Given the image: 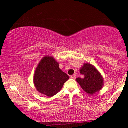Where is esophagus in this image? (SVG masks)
I'll return each instance as SVG.
<instances>
[{
	"mask_svg": "<svg viewBox=\"0 0 128 128\" xmlns=\"http://www.w3.org/2000/svg\"><path fill=\"white\" fill-rule=\"evenodd\" d=\"M71 78L73 79H75L76 78V74H73V75L71 76Z\"/></svg>",
	"mask_w": 128,
	"mask_h": 128,
	"instance_id": "1",
	"label": "esophagus"
}]
</instances>
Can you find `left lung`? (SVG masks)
I'll return each instance as SVG.
<instances>
[{
	"label": "left lung",
	"mask_w": 128,
	"mask_h": 128,
	"mask_svg": "<svg viewBox=\"0 0 128 128\" xmlns=\"http://www.w3.org/2000/svg\"><path fill=\"white\" fill-rule=\"evenodd\" d=\"M80 73L84 78H78L76 80L86 93L92 95L102 88L104 79L94 66L86 63L80 69Z\"/></svg>",
	"instance_id": "obj_1"
}]
</instances>
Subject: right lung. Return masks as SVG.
I'll use <instances>...</instances> for the list:
<instances>
[{"instance_id":"1","label":"right lung","mask_w":128,"mask_h":128,"mask_svg":"<svg viewBox=\"0 0 128 128\" xmlns=\"http://www.w3.org/2000/svg\"><path fill=\"white\" fill-rule=\"evenodd\" d=\"M69 76L59 68V63L50 56H46L36 67L34 83L40 93L52 97L61 90Z\"/></svg>"}]
</instances>
